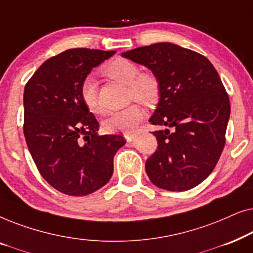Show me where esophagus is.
Instances as JSON below:
<instances>
[{
    "instance_id": "34e87169",
    "label": "esophagus",
    "mask_w": 253,
    "mask_h": 253,
    "mask_svg": "<svg viewBox=\"0 0 253 253\" xmlns=\"http://www.w3.org/2000/svg\"><path fill=\"white\" fill-rule=\"evenodd\" d=\"M136 136H137L136 133H126V134H124V137H126V139L127 141H132L134 138H136Z\"/></svg>"
}]
</instances>
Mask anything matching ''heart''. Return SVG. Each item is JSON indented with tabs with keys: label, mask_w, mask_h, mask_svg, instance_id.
I'll use <instances>...</instances> for the list:
<instances>
[{
	"label": "heart",
	"mask_w": 253,
	"mask_h": 253,
	"mask_svg": "<svg viewBox=\"0 0 253 253\" xmlns=\"http://www.w3.org/2000/svg\"><path fill=\"white\" fill-rule=\"evenodd\" d=\"M108 77L127 84L129 98L136 99L145 105H154L160 98L161 84L158 76L151 71L140 72L139 67L127 58L117 57L103 67ZM81 98L92 113L102 110L98 99V88L94 79L86 77L81 85ZM145 109L139 103H131L126 108L112 113L105 121V129L110 132L130 133L144 120Z\"/></svg>",
	"instance_id": "b5f03b06"
}]
</instances>
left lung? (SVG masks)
<instances>
[{
	"instance_id": "8db88e82",
	"label": "left lung",
	"mask_w": 253,
	"mask_h": 253,
	"mask_svg": "<svg viewBox=\"0 0 253 253\" xmlns=\"http://www.w3.org/2000/svg\"><path fill=\"white\" fill-rule=\"evenodd\" d=\"M122 56L158 76L160 101L150 119L158 150L145 169L151 182L169 191L200 184L215 168L226 144L229 96L204 55L169 42L136 48Z\"/></svg>"
}]
</instances>
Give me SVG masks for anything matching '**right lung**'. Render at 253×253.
Listing matches in <instances>:
<instances>
[{
	"instance_id": "add662e5",
	"label": "right lung",
	"mask_w": 253,
	"mask_h": 253,
	"mask_svg": "<svg viewBox=\"0 0 253 253\" xmlns=\"http://www.w3.org/2000/svg\"><path fill=\"white\" fill-rule=\"evenodd\" d=\"M115 50L72 48L48 58L24 88V136L40 175L57 191L86 196L108 183L120 134L98 133L82 82Z\"/></svg>"
}]
</instances>
